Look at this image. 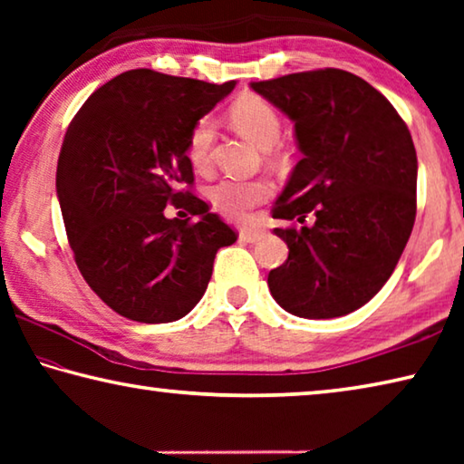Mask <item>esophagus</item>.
<instances>
[{
	"mask_svg": "<svg viewBox=\"0 0 464 464\" xmlns=\"http://www.w3.org/2000/svg\"><path fill=\"white\" fill-rule=\"evenodd\" d=\"M266 237L264 229H257V227H243L239 231V239L246 243H257Z\"/></svg>",
	"mask_w": 464,
	"mask_h": 464,
	"instance_id": "34e87169",
	"label": "esophagus"
}]
</instances>
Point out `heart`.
Returning a JSON list of instances; mask_svg holds the SVG:
<instances>
[{
	"mask_svg": "<svg viewBox=\"0 0 464 464\" xmlns=\"http://www.w3.org/2000/svg\"><path fill=\"white\" fill-rule=\"evenodd\" d=\"M231 122L241 135L254 140L257 147L270 149L280 137V116L270 102L260 96H243L229 110ZM215 139V121L204 116L194 124L188 137L186 155L194 169H207L210 166V147ZM272 192L266 179H241L225 178L210 188V200L223 215L233 218H246L251 210L268 198Z\"/></svg>",
	"mask_w": 464,
	"mask_h": 464,
	"instance_id": "b5f03b06",
	"label": "heart"
}]
</instances>
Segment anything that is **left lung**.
<instances>
[{
	"label": "left lung",
	"instance_id": "8db88e82",
	"mask_svg": "<svg viewBox=\"0 0 464 464\" xmlns=\"http://www.w3.org/2000/svg\"><path fill=\"white\" fill-rule=\"evenodd\" d=\"M295 122L303 153L274 204L288 260L268 274L282 309L304 319L342 317L391 278L415 221L418 155L391 102L342 69L254 82Z\"/></svg>",
	"mask_w": 464,
	"mask_h": 464
}]
</instances>
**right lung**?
I'll return each mask as SVG.
<instances>
[{
    "label": "right lung",
    "mask_w": 464,
    "mask_h": 464,
    "mask_svg": "<svg viewBox=\"0 0 464 464\" xmlns=\"http://www.w3.org/2000/svg\"><path fill=\"white\" fill-rule=\"evenodd\" d=\"M233 88L132 69L93 92L69 124L57 166L63 223L82 276L122 317L182 319L207 290L217 251L237 241L207 202L179 190L194 182L192 127ZM168 203L197 221L168 219Z\"/></svg>",
    "instance_id": "right-lung-1"
}]
</instances>
